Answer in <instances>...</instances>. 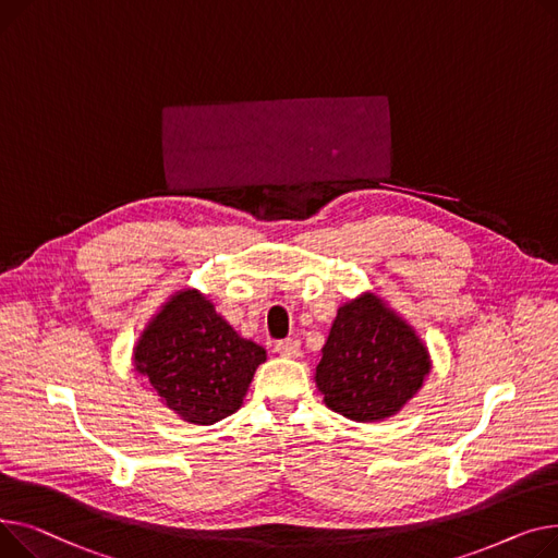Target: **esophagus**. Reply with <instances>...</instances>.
Returning <instances> with one entry per match:
<instances>
[{
  "instance_id": "esophagus-1",
  "label": "esophagus",
  "mask_w": 558,
  "mask_h": 558,
  "mask_svg": "<svg viewBox=\"0 0 558 558\" xmlns=\"http://www.w3.org/2000/svg\"><path fill=\"white\" fill-rule=\"evenodd\" d=\"M275 351L283 357H298L302 353V342L294 340V338H288V340H279L275 344Z\"/></svg>"
}]
</instances>
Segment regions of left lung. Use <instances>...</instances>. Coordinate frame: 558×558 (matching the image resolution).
<instances>
[{"instance_id":"1","label":"left lung","mask_w":558,"mask_h":558,"mask_svg":"<svg viewBox=\"0 0 558 558\" xmlns=\"http://www.w3.org/2000/svg\"><path fill=\"white\" fill-rule=\"evenodd\" d=\"M430 372V357L410 326L365 294L338 311L317 365L326 405L351 421L397 414Z\"/></svg>"}]
</instances>
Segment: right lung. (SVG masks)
Instances as JSON below:
<instances>
[{"label":"right lung","mask_w":558,"mask_h":558,"mask_svg":"<svg viewBox=\"0 0 558 558\" xmlns=\"http://www.w3.org/2000/svg\"><path fill=\"white\" fill-rule=\"evenodd\" d=\"M266 349L243 340L198 290H182L148 324L137 372L184 421L211 425L234 414Z\"/></svg>","instance_id":"1"}]
</instances>
